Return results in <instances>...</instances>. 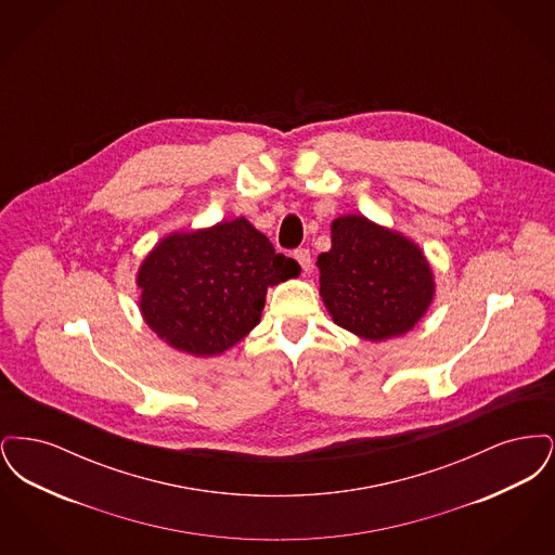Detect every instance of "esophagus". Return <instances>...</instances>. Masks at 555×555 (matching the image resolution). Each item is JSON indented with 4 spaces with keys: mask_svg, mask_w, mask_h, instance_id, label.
Returning <instances> with one entry per match:
<instances>
[{
    "mask_svg": "<svg viewBox=\"0 0 555 555\" xmlns=\"http://www.w3.org/2000/svg\"><path fill=\"white\" fill-rule=\"evenodd\" d=\"M293 258L299 262V266H301V270L304 272H310V268H312V256H310V249H295L293 251Z\"/></svg>",
    "mask_w": 555,
    "mask_h": 555,
    "instance_id": "esophagus-1",
    "label": "esophagus"
}]
</instances>
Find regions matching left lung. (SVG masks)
Here are the masks:
<instances>
[{
	"instance_id": "1",
	"label": "left lung",
	"mask_w": 555,
	"mask_h": 555,
	"mask_svg": "<svg viewBox=\"0 0 555 555\" xmlns=\"http://www.w3.org/2000/svg\"><path fill=\"white\" fill-rule=\"evenodd\" d=\"M320 297L345 331L385 341L412 331L435 297V274L412 238L362 214L331 224V249L318 256Z\"/></svg>"
}]
</instances>
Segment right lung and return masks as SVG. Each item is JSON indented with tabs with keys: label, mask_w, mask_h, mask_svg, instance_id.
I'll list each match as a JSON object with an SVG mask.
<instances>
[{
	"label": "right lung",
	"mask_w": 555,
	"mask_h": 555,
	"mask_svg": "<svg viewBox=\"0 0 555 555\" xmlns=\"http://www.w3.org/2000/svg\"><path fill=\"white\" fill-rule=\"evenodd\" d=\"M301 268L243 216L159 238L137 270L139 310L164 344L220 356L262 318L266 291Z\"/></svg>",
	"instance_id": "1"
}]
</instances>
